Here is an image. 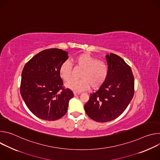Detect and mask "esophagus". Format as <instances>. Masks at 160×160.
I'll use <instances>...</instances> for the list:
<instances>
[{
	"label": "esophagus",
	"instance_id": "esophagus-1",
	"mask_svg": "<svg viewBox=\"0 0 160 160\" xmlns=\"http://www.w3.org/2000/svg\"><path fill=\"white\" fill-rule=\"evenodd\" d=\"M73 94H74V96H77V95H79L80 93L78 92H73Z\"/></svg>",
	"mask_w": 160,
	"mask_h": 160
}]
</instances>
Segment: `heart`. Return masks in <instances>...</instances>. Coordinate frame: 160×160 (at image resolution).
<instances>
[{
  "label": "heart",
  "instance_id": "1",
  "mask_svg": "<svg viewBox=\"0 0 160 160\" xmlns=\"http://www.w3.org/2000/svg\"><path fill=\"white\" fill-rule=\"evenodd\" d=\"M76 67L82 70L79 80H72L66 83V87L74 92H81L87 90L90 86L91 88L96 89L100 87L106 81L109 68L108 64L88 53L77 55L73 59ZM60 77L65 82L70 80L72 76V66L69 61H64L59 67Z\"/></svg>",
  "mask_w": 160,
  "mask_h": 160
}]
</instances>
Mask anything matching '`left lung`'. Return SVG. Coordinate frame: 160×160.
<instances>
[{
    "label": "left lung",
    "instance_id": "1",
    "mask_svg": "<svg viewBox=\"0 0 160 160\" xmlns=\"http://www.w3.org/2000/svg\"><path fill=\"white\" fill-rule=\"evenodd\" d=\"M109 73L105 82L91 94L84 106L87 115L98 122H108L120 117L134 94V78L130 67L117 54L106 56Z\"/></svg>",
    "mask_w": 160,
    "mask_h": 160
}]
</instances>
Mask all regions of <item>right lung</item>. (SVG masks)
<instances>
[{
  "instance_id": "obj_1",
  "label": "right lung",
  "mask_w": 160,
  "mask_h": 160,
  "mask_svg": "<svg viewBox=\"0 0 160 160\" xmlns=\"http://www.w3.org/2000/svg\"><path fill=\"white\" fill-rule=\"evenodd\" d=\"M68 52L59 49L43 50L25 65L21 73L20 92L30 111L37 117L54 121L62 117L74 95L64 88L59 70L68 58Z\"/></svg>"
}]
</instances>
